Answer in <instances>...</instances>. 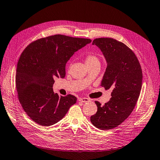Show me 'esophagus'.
<instances>
[{"label":"esophagus","instance_id":"esophagus-1","mask_svg":"<svg viewBox=\"0 0 160 160\" xmlns=\"http://www.w3.org/2000/svg\"><path fill=\"white\" fill-rule=\"evenodd\" d=\"M79 101H81V102H82V103H86V102H88V101H90V99H88V98H86V97H84V98H80V99H79Z\"/></svg>","mask_w":160,"mask_h":160}]
</instances>
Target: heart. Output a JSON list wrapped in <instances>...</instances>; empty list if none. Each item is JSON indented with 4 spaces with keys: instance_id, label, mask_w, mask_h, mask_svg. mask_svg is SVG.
Masks as SVG:
<instances>
[{
    "instance_id": "obj_1",
    "label": "heart",
    "mask_w": 160,
    "mask_h": 160,
    "mask_svg": "<svg viewBox=\"0 0 160 160\" xmlns=\"http://www.w3.org/2000/svg\"><path fill=\"white\" fill-rule=\"evenodd\" d=\"M85 63L87 66H91V65L100 64V61L95 55L88 54L85 57Z\"/></svg>"
}]
</instances>
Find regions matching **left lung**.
I'll return each instance as SVG.
<instances>
[{
    "mask_svg": "<svg viewBox=\"0 0 160 160\" xmlns=\"http://www.w3.org/2000/svg\"><path fill=\"white\" fill-rule=\"evenodd\" d=\"M94 44L107 62L101 86L112 91L111 99L103 106L95 101L97 112L91 122L101 130H110L122 124L133 111L142 87V69L136 55L124 43L100 38L93 40Z\"/></svg>",
    "mask_w": 160,
    "mask_h": 160,
    "instance_id": "left-lung-1",
    "label": "left lung"
}]
</instances>
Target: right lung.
Returning <instances> with one entry per match:
<instances>
[{"mask_svg":"<svg viewBox=\"0 0 160 160\" xmlns=\"http://www.w3.org/2000/svg\"><path fill=\"white\" fill-rule=\"evenodd\" d=\"M91 39L61 34L40 38L24 49L18 63L16 88L24 111L37 124H56L76 103L75 96L59 97L53 91L54 78L65 76V65Z\"/></svg>","mask_w":160,"mask_h":160,"instance_id":"right-lung-1","label":"right lung"}]
</instances>
